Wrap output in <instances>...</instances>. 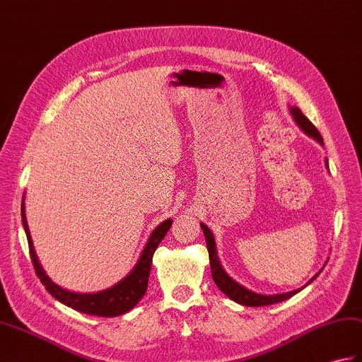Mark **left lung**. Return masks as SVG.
I'll list each match as a JSON object with an SVG mask.
<instances>
[{
	"label": "left lung",
	"mask_w": 362,
	"mask_h": 362,
	"mask_svg": "<svg viewBox=\"0 0 362 362\" xmlns=\"http://www.w3.org/2000/svg\"><path fill=\"white\" fill-rule=\"evenodd\" d=\"M290 114L295 122L298 123L299 128L304 131L307 136L313 137L315 140H317L321 145H324V140L321 137V134L315 128V124L310 122L307 117L302 114V111L296 106H290ZM325 166L329 168V162L325 160ZM200 228L205 234V240H206V248H208V255H209V267H211V276H213V281L214 284L219 287V290L222 293H225L226 296L230 299H233L234 302H238L240 305H247V307H262V305H272V304H277V302H282L285 299H288L291 296H295L296 293H299L302 288L305 287V285L312 284L316 277L319 276V273L322 272V268L319 270L312 279H310L304 287L298 288V290H293L288 293H282V295H259V293L251 291L248 288L243 287V285L238 284L234 279L226 274V272L222 268L221 262H219V257H217V250H216V240L213 233L209 231L208 226L205 223H200Z\"/></svg>",
	"instance_id": "8db88e82"
}]
</instances>
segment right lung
Here are the masks:
<instances>
[{"mask_svg": "<svg viewBox=\"0 0 362 362\" xmlns=\"http://www.w3.org/2000/svg\"><path fill=\"white\" fill-rule=\"evenodd\" d=\"M21 221H23L24 231H26V236H28L29 253H30L33 268H35V273L40 277L41 284L46 287V290L57 300H60L62 304L77 310V312L94 315V316H103V317H114V316L124 315L139 304V300L143 298V295H145L148 288V279H149L151 265H153L154 251L157 250L158 243L162 242V239L166 236L168 230H170L173 225V219H166L158 225L153 233H151V236L146 242L145 248L141 251L136 267H134L131 273L126 277H123L119 284H115L111 288L98 291V293H75V291L64 290L60 287V285H57L55 282L50 281L47 274L45 273L43 267L40 265L35 250H33L32 239H30L26 213H24V197L21 202Z\"/></svg>", "mask_w": 362, "mask_h": 362, "instance_id": "1", "label": "right lung"}]
</instances>
